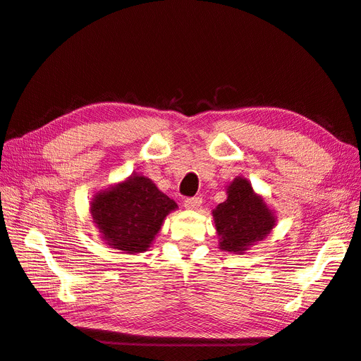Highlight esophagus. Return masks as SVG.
<instances>
[{"instance_id":"esophagus-1","label":"esophagus","mask_w":361,"mask_h":361,"mask_svg":"<svg viewBox=\"0 0 361 361\" xmlns=\"http://www.w3.org/2000/svg\"><path fill=\"white\" fill-rule=\"evenodd\" d=\"M203 203V199L200 195H195V197H190L183 202V206L187 207V209H197V207Z\"/></svg>"}]
</instances>
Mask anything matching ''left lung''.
<instances>
[{
	"instance_id": "1",
	"label": "left lung",
	"mask_w": 361,
	"mask_h": 361,
	"mask_svg": "<svg viewBox=\"0 0 361 361\" xmlns=\"http://www.w3.org/2000/svg\"><path fill=\"white\" fill-rule=\"evenodd\" d=\"M214 221L221 250L243 253L271 232L276 218L248 180L236 178L227 188V200L214 211Z\"/></svg>"
}]
</instances>
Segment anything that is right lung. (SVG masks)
Listing matches in <instances>:
<instances>
[{
  "label": "right lung",
  "mask_w": 361,
  "mask_h": 361,
  "mask_svg": "<svg viewBox=\"0 0 361 361\" xmlns=\"http://www.w3.org/2000/svg\"><path fill=\"white\" fill-rule=\"evenodd\" d=\"M178 204L145 176H130L110 191L94 195L93 223L113 248L126 253L146 251L166 215Z\"/></svg>",
  "instance_id": "right-lung-1"
}]
</instances>
